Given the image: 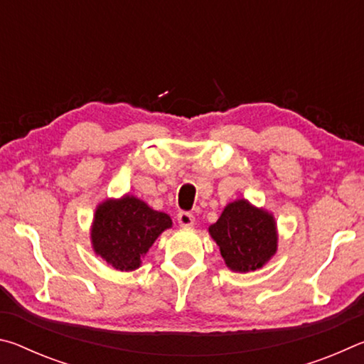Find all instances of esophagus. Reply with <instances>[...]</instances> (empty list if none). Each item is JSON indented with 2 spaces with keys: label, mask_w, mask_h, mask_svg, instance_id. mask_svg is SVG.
<instances>
[{
  "label": "esophagus",
  "mask_w": 364,
  "mask_h": 364,
  "mask_svg": "<svg viewBox=\"0 0 364 364\" xmlns=\"http://www.w3.org/2000/svg\"><path fill=\"white\" fill-rule=\"evenodd\" d=\"M178 223H180V226H183V228H191V226H194L196 218L193 213L180 212L178 213Z\"/></svg>",
  "instance_id": "34e87169"
}]
</instances>
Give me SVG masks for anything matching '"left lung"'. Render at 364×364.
I'll return each mask as SVG.
<instances>
[{
    "label": "left lung",
    "mask_w": 364,
    "mask_h": 364,
    "mask_svg": "<svg viewBox=\"0 0 364 364\" xmlns=\"http://www.w3.org/2000/svg\"><path fill=\"white\" fill-rule=\"evenodd\" d=\"M208 232L220 247L225 264L236 273L263 268L278 252V225L273 213L247 199L228 204Z\"/></svg>",
    "instance_id": "obj_1"
}]
</instances>
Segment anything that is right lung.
<instances>
[{
    "instance_id": "1",
    "label": "right lung",
    "mask_w": 364,
    "mask_h": 364,
    "mask_svg": "<svg viewBox=\"0 0 364 364\" xmlns=\"http://www.w3.org/2000/svg\"><path fill=\"white\" fill-rule=\"evenodd\" d=\"M173 225L170 215L157 212L125 194L97 204L90 239L95 254L117 271H133L141 267L147 250L165 230Z\"/></svg>"
}]
</instances>
